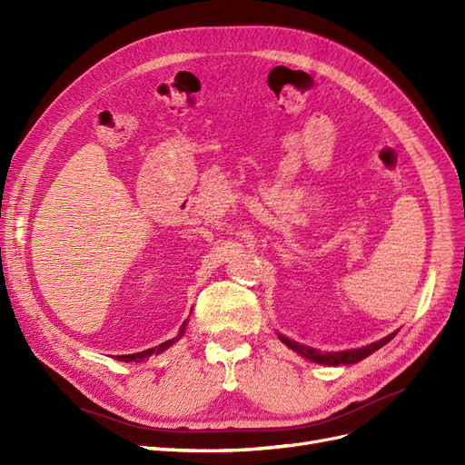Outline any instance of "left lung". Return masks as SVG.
Segmentation results:
<instances>
[{"mask_svg": "<svg viewBox=\"0 0 465 465\" xmlns=\"http://www.w3.org/2000/svg\"><path fill=\"white\" fill-rule=\"evenodd\" d=\"M393 335H396V331L390 333L388 337H384V340H380V341H376V343H371V345H367V347L351 349V351H340V353H322V351H316V349H312V347H306V345H301V343H297V341H291V340H287V337H283V335H279V340L283 341L289 349L297 351L299 355H302V357H306V359H311V361H314V362L331 364V367H337V364H355V362L362 361L364 357H369L371 353H374L376 349L386 345Z\"/></svg>", "mask_w": 465, "mask_h": 465, "instance_id": "left-lung-1", "label": "left lung"}]
</instances>
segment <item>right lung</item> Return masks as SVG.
I'll return each mask as SVG.
<instances>
[{"mask_svg":"<svg viewBox=\"0 0 465 465\" xmlns=\"http://www.w3.org/2000/svg\"><path fill=\"white\" fill-rule=\"evenodd\" d=\"M186 326V323H184ZM184 326H182V330H180V333H178V337L184 333ZM178 337H174V340H171V341H164V343H161V345H157V347H153V349H147V351H142V353H135V355H122V357H118L120 361H125V362H130V361H145L149 355H159V353H163L164 349H168L171 347Z\"/></svg>","mask_w":465,"mask_h":465,"instance_id":"obj_1","label":"right lung"}]
</instances>
